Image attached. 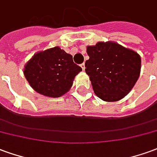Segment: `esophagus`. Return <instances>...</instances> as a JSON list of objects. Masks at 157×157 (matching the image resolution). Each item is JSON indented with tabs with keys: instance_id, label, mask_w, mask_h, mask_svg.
<instances>
[{
	"instance_id": "esophagus-1",
	"label": "esophagus",
	"mask_w": 157,
	"mask_h": 157,
	"mask_svg": "<svg viewBox=\"0 0 157 157\" xmlns=\"http://www.w3.org/2000/svg\"><path fill=\"white\" fill-rule=\"evenodd\" d=\"M80 67H82L83 71H84V69H85V65H84V63H83L82 64H80Z\"/></svg>"
}]
</instances>
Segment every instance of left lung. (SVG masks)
<instances>
[{
    "instance_id": "1",
    "label": "left lung",
    "mask_w": 157,
    "mask_h": 157,
    "mask_svg": "<svg viewBox=\"0 0 157 157\" xmlns=\"http://www.w3.org/2000/svg\"><path fill=\"white\" fill-rule=\"evenodd\" d=\"M87 53L90 59L85 62V72L96 95L112 102L128 94L140 76V55L113 42L88 46Z\"/></svg>"
}]
</instances>
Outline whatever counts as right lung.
I'll return each mask as SVG.
<instances>
[{
  "mask_svg": "<svg viewBox=\"0 0 157 157\" xmlns=\"http://www.w3.org/2000/svg\"><path fill=\"white\" fill-rule=\"evenodd\" d=\"M80 71L72 55L55 47L34 55L25 66L24 75L35 91L58 98L69 90Z\"/></svg>",
  "mask_w": 157,
  "mask_h": 157,
  "instance_id": "1",
  "label": "right lung"
}]
</instances>
